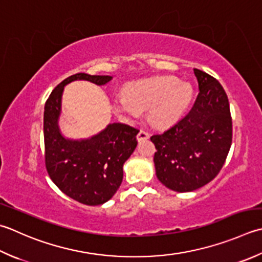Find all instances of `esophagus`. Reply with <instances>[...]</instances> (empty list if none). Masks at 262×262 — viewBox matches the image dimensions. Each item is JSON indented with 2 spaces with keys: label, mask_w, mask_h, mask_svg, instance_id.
Masks as SVG:
<instances>
[{
  "label": "esophagus",
  "mask_w": 262,
  "mask_h": 262,
  "mask_svg": "<svg viewBox=\"0 0 262 262\" xmlns=\"http://www.w3.org/2000/svg\"><path fill=\"white\" fill-rule=\"evenodd\" d=\"M148 137H150V135H148V133H146L145 130H140V133H138L137 136H136V138H137V141H138V142L144 141V140H147Z\"/></svg>",
  "instance_id": "obj_1"
}]
</instances>
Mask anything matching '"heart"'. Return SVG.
Listing matches in <instances>:
<instances>
[{"instance_id":"obj_1","label":"heart","mask_w":262,"mask_h":262,"mask_svg":"<svg viewBox=\"0 0 262 262\" xmlns=\"http://www.w3.org/2000/svg\"><path fill=\"white\" fill-rule=\"evenodd\" d=\"M193 97L188 83L171 77L142 80L128 85L125 94L112 99L114 109L128 119H136L141 110H147V119L157 128H168L182 119Z\"/></svg>"}]
</instances>
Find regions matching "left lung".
<instances>
[{"label":"left lung","instance_id":"8db88e82","mask_svg":"<svg viewBox=\"0 0 262 262\" xmlns=\"http://www.w3.org/2000/svg\"><path fill=\"white\" fill-rule=\"evenodd\" d=\"M200 93L192 110L162 134L151 136L156 173L166 187L192 192L211 182L226 161L233 127L228 97L219 81L194 69Z\"/></svg>","mask_w":262,"mask_h":262}]
</instances>
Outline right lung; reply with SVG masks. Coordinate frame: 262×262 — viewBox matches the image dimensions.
<instances>
[{
	"label": "right lung",
	"instance_id": "obj_1",
	"mask_svg": "<svg viewBox=\"0 0 262 262\" xmlns=\"http://www.w3.org/2000/svg\"><path fill=\"white\" fill-rule=\"evenodd\" d=\"M111 79L84 73L70 76L52 91L44 107L46 170L66 195L86 206H100L115 195L124 177V163L137 145L138 129L114 122L86 140H69L58 124L61 99L64 86L74 80L105 85Z\"/></svg>",
	"mask_w": 262,
	"mask_h": 262
}]
</instances>
